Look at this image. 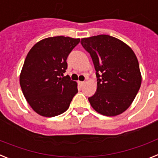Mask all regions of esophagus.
Here are the masks:
<instances>
[{"mask_svg":"<svg viewBox=\"0 0 158 158\" xmlns=\"http://www.w3.org/2000/svg\"><path fill=\"white\" fill-rule=\"evenodd\" d=\"M84 83H85V82H84V81H83V82H79V84H80L81 86H83V85L84 84Z\"/></svg>","mask_w":158,"mask_h":158,"instance_id":"1","label":"esophagus"}]
</instances>
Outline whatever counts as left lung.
<instances>
[{"mask_svg":"<svg viewBox=\"0 0 158 158\" xmlns=\"http://www.w3.org/2000/svg\"><path fill=\"white\" fill-rule=\"evenodd\" d=\"M92 59L97 90L88 98L98 113L115 116L124 112L136 97L142 75L136 56L128 45L108 35L81 40Z\"/></svg>","mask_w":158,"mask_h":158,"instance_id":"1","label":"left lung"}]
</instances>
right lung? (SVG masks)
Instances as JSON below:
<instances>
[{
    "label": "right lung",
    "instance_id": "right-lung-1",
    "mask_svg": "<svg viewBox=\"0 0 158 158\" xmlns=\"http://www.w3.org/2000/svg\"><path fill=\"white\" fill-rule=\"evenodd\" d=\"M79 41L62 35L46 38L35 44L26 56L20 87L27 102L39 114H61L77 94V83L64 73L68 68V55Z\"/></svg>",
    "mask_w": 158,
    "mask_h": 158
}]
</instances>
